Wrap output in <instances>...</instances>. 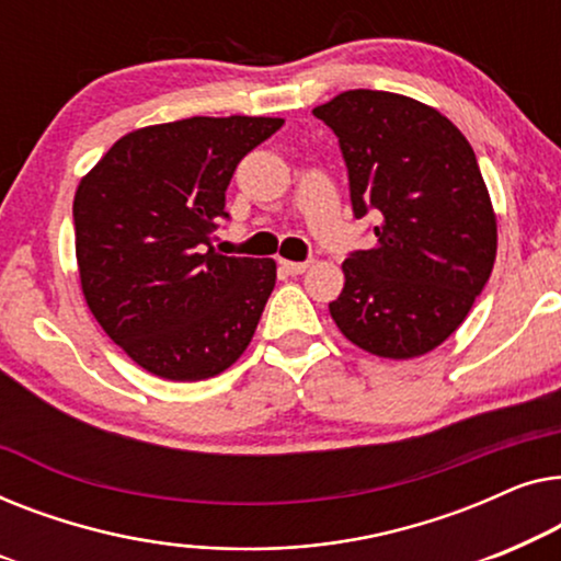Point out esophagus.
Returning a JSON list of instances; mask_svg holds the SVG:
<instances>
[{"label": "esophagus", "instance_id": "34e87169", "mask_svg": "<svg viewBox=\"0 0 561 561\" xmlns=\"http://www.w3.org/2000/svg\"><path fill=\"white\" fill-rule=\"evenodd\" d=\"M310 262H282V270H287L289 274H302L307 272Z\"/></svg>", "mask_w": 561, "mask_h": 561}]
</instances>
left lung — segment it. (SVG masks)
<instances>
[{
    "label": "left lung",
    "mask_w": 561,
    "mask_h": 561,
    "mask_svg": "<svg viewBox=\"0 0 561 561\" xmlns=\"http://www.w3.org/2000/svg\"><path fill=\"white\" fill-rule=\"evenodd\" d=\"M341 141L356 218L376 243L343 262L335 325L366 353L407 360L447 341L493 272L499 228L476 152L422 101L343 91L312 108Z\"/></svg>",
    "instance_id": "8db88e82"
}]
</instances>
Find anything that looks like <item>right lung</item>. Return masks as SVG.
Segmentation results:
<instances>
[{"mask_svg":"<svg viewBox=\"0 0 561 561\" xmlns=\"http://www.w3.org/2000/svg\"><path fill=\"white\" fill-rule=\"evenodd\" d=\"M274 116H193L124 134L73 198L85 305L137 366L168 381L224 374L249 348L274 259L210 247L236 164Z\"/></svg>","mask_w":561,"mask_h":561,"instance_id":"obj_1","label":"right lung"}]
</instances>
